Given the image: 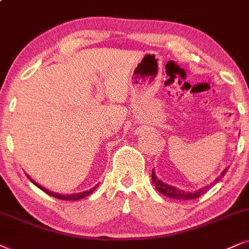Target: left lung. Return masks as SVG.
<instances>
[{"label": "left lung", "mask_w": 249, "mask_h": 249, "mask_svg": "<svg viewBox=\"0 0 249 249\" xmlns=\"http://www.w3.org/2000/svg\"><path fill=\"white\" fill-rule=\"evenodd\" d=\"M228 170L229 168H225V170L222 172V174H220V176L217 178L213 182H211L210 185L202 187V188H199L198 190H195V192H185V190L178 189L176 187H172L170 185H167V183L162 182V181L157 179V177L155 176V171L153 170H152V182L155 183L156 189H157L159 193H161L162 195L167 196V197H171L174 199H193V198H197L199 196L203 195L204 193H207L208 190L214 185V182H218V181L225 176V173L228 172Z\"/></svg>", "instance_id": "1"}]
</instances>
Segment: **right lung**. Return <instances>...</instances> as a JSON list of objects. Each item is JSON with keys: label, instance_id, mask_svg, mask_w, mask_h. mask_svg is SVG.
I'll list each match as a JSON object with an SVG mask.
<instances>
[{"label": "right lung", "instance_id": "right-lung-1", "mask_svg": "<svg viewBox=\"0 0 249 249\" xmlns=\"http://www.w3.org/2000/svg\"><path fill=\"white\" fill-rule=\"evenodd\" d=\"M27 178H29V179L32 181L33 183H35V185L38 187V188H40L41 190H44V192L46 193V194H48V195H51V196H53V197H55V198H59V199H66V201H76V199H81V198H84V197H87V196H89L90 194H92V193L94 192V190H96V188L98 187V185H99V183H97L96 186L93 187V188H91V189H89V190H85V192H82V193H78V194H70V195H62V194H57V193H54V192H51V190H48V189H46V188H44V187H41L39 185V183H36V182H35V181H33L32 179H31V178L27 176Z\"/></svg>", "mask_w": 249, "mask_h": 249}]
</instances>
